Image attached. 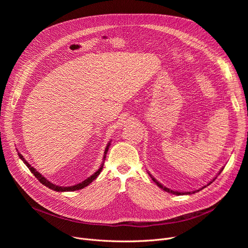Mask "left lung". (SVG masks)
Instances as JSON below:
<instances>
[{"label": "left lung", "instance_id": "obj_1", "mask_svg": "<svg viewBox=\"0 0 248 248\" xmlns=\"http://www.w3.org/2000/svg\"><path fill=\"white\" fill-rule=\"evenodd\" d=\"M223 169H224V168L221 169V170H220V171H219V173H218V175H219L221 172L223 171ZM149 175L151 176L152 180L155 182V183L158 185V187H160L161 189H163L164 191H166V192H168V193H172V194H175V195H188V194H191V193H196V192H198V191H200V190H202V189H204V188L206 187V186H204V187H202V188H201V189H199V190H195V191H192V192H179V191H174V190H171V189H169V188H167V187L163 186V185L160 183V182H159V181H157V180H155V178H154V177H153V176H152L150 173H149ZM216 178H217V176H216V177H215V178H214V179H213L211 182H209V183L207 184V186H208V185H210V184L212 183V182H213V181H214Z\"/></svg>", "mask_w": 248, "mask_h": 248}]
</instances>
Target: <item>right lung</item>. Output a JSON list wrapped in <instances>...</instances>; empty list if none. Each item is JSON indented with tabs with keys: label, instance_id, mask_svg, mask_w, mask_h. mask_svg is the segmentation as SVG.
<instances>
[{
	"label": "right lung",
	"instance_id": "obj_1",
	"mask_svg": "<svg viewBox=\"0 0 248 248\" xmlns=\"http://www.w3.org/2000/svg\"><path fill=\"white\" fill-rule=\"evenodd\" d=\"M109 146H110V141L108 142V146H107V148H106V151H104V155H103V162L101 163V165H100V167H99V169L98 170L93 174V175H91L90 177H88L86 180H84V181H82L81 183H79V184H76V185H74V186H69V187H63V186H58V185H55V184H53V183H51L50 181H48L44 176H42L40 173L39 172H37V170L36 169L34 168V167H32L27 161L25 160V158L23 157V155L20 154V153H18V155H19V157H20V159L24 162V164L28 167V169L29 170L31 171V173L32 174H34V176L39 180V182H40V183H42L43 185H45L46 187H48L49 189H51V190H54V191H56V192H70V191H76V190H80V189H83L84 187H86V186H88L91 182H93L94 179H96L97 177H98V175L100 174V172L102 171V168H103V164H104V160H106V157H107V154H108V148H109Z\"/></svg>",
	"mask_w": 248,
	"mask_h": 248
}]
</instances>
